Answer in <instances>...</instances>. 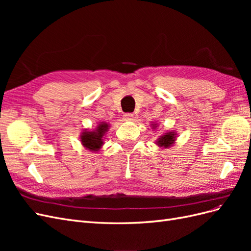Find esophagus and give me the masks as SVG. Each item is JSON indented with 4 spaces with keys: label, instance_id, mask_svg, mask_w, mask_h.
<instances>
[{
    "label": "esophagus",
    "instance_id": "1",
    "mask_svg": "<svg viewBox=\"0 0 251 251\" xmlns=\"http://www.w3.org/2000/svg\"><path fill=\"white\" fill-rule=\"evenodd\" d=\"M134 118V115L132 113H126L124 115V119L125 120H132Z\"/></svg>",
    "mask_w": 251,
    "mask_h": 251
}]
</instances>
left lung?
Masks as SVG:
<instances>
[{"mask_svg":"<svg viewBox=\"0 0 251 251\" xmlns=\"http://www.w3.org/2000/svg\"><path fill=\"white\" fill-rule=\"evenodd\" d=\"M174 141H175V134L173 132H170V133H166L165 135L162 136V137L159 138L157 143L160 147L168 148L171 146V144L174 143Z\"/></svg>","mask_w":251,"mask_h":251,"instance_id":"obj_1","label":"left lung"}]
</instances>
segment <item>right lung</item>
Listing matches in <instances>:
<instances>
[{
	"label": "right lung",
	"instance_id": "1",
	"mask_svg": "<svg viewBox=\"0 0 251 251\" xmlns=\"http://www.w3.org/2000/svg\"><path fill=\"white\" fill-rule=\"evenodd\" d=\"M108 126V124L102 123L94 132H83L80 137L83 147L90 151L100 150L102 146V136L107 132Z\"/></svg>",
	"mask_w": 251,
	"mask_h": 251
}]
</instances>
